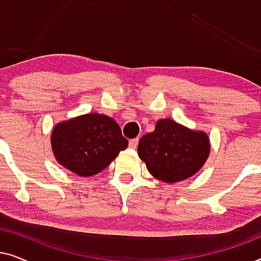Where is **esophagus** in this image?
<instances>
[{
	"mask_svg": "<svg viewBox=\"0 0 261 261\" xmlns=\"http://www.w3.org/2000/svg\"><path fill=\"white\" fill-rule=\"evenodd\" d=\"M138 144H139V138H135V139H132V140H129V147L130 148H137Z\"/></svg>",
	"mask_w": 261,
	"mask_h": 261,
	"instance_id": "obj_1",
	"label": "esophagus"
}]
</instances>
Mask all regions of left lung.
Instances as JSON below:
<instances>
[{
	"label": "left lung",
	"instance_id": "left-lung-1",
	"mask_svg": "<svg viewBox=\"0 0 261 261\" xmlns=\"http://www.w3.org/2000/svg\"><path fill=\"white\" fill-rule=\"evenodd\" d=\"M210 152L209 139L170 119L159 120L152 133L138 145V154L152 176L166 183L185 180L204 165Z\"/></svg>",
	"mask_w": 261,
	"mask_h": 261
}]
</instances>
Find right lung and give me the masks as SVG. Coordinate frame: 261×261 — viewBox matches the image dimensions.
Segmentation results:
<instances>
[{"mask_svg":"<svg viewBox=\"0 0 261 261\" xmlns=\"http://www.w3.org/2000/svg\"><path fill=\"white\" fill-rule=\"evenodd\" d=\"M51 144L60 165L89 177L105 170L127 148L128 140L116 121L96 113L57 124Z\"/></svg>","mask_w":261,"mask_h":261,"instance_id":"1","label":"right lung"}]
</instances>
